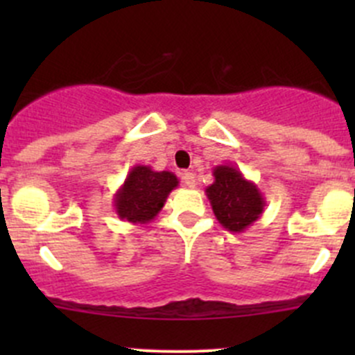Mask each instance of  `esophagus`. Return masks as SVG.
Returning <instances> with one entry per match:
<instances>
[{
    "instance_id": "obj_1",
    "label": "esophagus",
    "mask_w": 355,
    "mask_h": 355,
    "mask_svg": "<svg viewBox=\"0 0 355 355\" xmlns=\"http://www.w3.org/2000/svg\"><path fill=\"white\" fill-rule=\"evenodd\" d=\"M182 182H184L187 187H196V175L192 171H184L182 173Z\"/></svg>"
}]
</instances>
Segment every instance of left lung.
<instances>
[{
  "instance_id": "left-lung-1",
  "label": "left lung",
  "mask_w": 355,
  "mask_h": 355,
  "mask_svg": "<svg viewBox=\"0 0 355 355\" xmlns=\"http://www.w3.org/2000/svg\"><path fill=\"white\" fill-rule=\"evenodd\" d=\"M214 182L206 189L213 213L221 227L241 234L263 214V194L254 182L247 180L239 168L220 164L213 170Z\"/></svg>"
}]
</instances>
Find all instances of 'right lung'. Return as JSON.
<instances>
[{"instance_id":"1","label":"right lung","mask_w":355,"mask_h":355,"mask_svg":"<svg viewBox=\"0 0 355 355\" xmlns=\"http://www.w3.org/2000/svg\"><path fill=\"white\" fill-rule=\"evenodd\" d=\"M177 187L178 178L171 171H155L146 164H135L114 194V211L120 220L146 225L159 214L170 192Z\"/></svg>"}]
</instances>
